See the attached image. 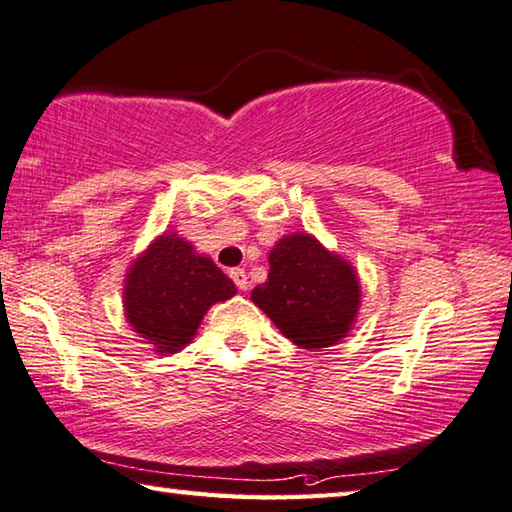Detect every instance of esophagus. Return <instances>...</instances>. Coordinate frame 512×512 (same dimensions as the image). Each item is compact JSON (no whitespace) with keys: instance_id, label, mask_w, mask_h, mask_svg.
Wrapping results in <instances>:
<instances>
[{"instance_id":"1","label":"esophagus","mask_w":512,"mask_h":512,"mask_svg":"<svg viewBox=\"0 0 512 512\" xmlns=\"http://www.w3.org/2000/svg\"><path fill=\"white\" fill-rule=\"evenodd\" d=\"M231 279H233V283L238 285V290H249V276H247V272L245 270H240V267H236V270H231Z\"/></svg>"}]
</instances>
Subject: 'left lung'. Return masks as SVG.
I'll list each match as a JSON object with an SVG mask.
<instances>
[{"label":"left lung","mask_w":512,"mask_h":512,"mask_svg":"<svg viewBox=\"0 0 512 512\" xmlns=\"http://www.w3.org/2000/svg\"><path fill=\"white\" fill-rule=\"evenodd\" d=\"M267 281L251 290L281 335L306 351L328 348L351 333L362 306L355 267L306 231L283 236L270 251Z\"/></svg>","instance_id":"left-lung-1"}]
</instances>
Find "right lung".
Listing matches in <instances>:
<instances>
[{
    "label": "right lung",
    "mask_w": 512,
    "mask_h": 512,
    "mask_svg": "<svg viewBox=\"0 0 512 512\" xmlns=\"http://www.w3.org/2000/svg\"><path fill=\"white\" fill-rule=\"evenodd\" d=\"M236 292L209 256L177 231H164L125 272L123 315L157 355H175L193 342L206 310Z\"/></svg>",
    "instance_id": "obj_1"
}]
</instances>
